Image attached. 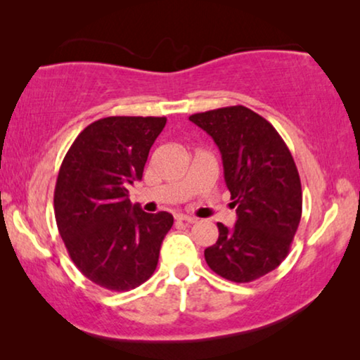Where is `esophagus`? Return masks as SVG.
<instances>
[{
    "mask_svg": "<svg viewBox=\"0 0 360 360\" xmlns=\"http://www.w3.org/2000/svg\"><path fill=\"white\" fill-rule=\"evenodd\" d=\"M175 218H176V221H181V223H186V224L196 223V219L191 218V216H188V214H176Z\"/></svg>",
    "mask_w": 360,
    "mask_h": 360,
    "instance_id": "esophagus-1",
    "label": "esophagus"
}]
</instances>
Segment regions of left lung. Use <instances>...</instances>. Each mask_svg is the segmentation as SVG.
Here are the masks:
<instances>
[{"instance_id":"1","label":"left lung","mask_w":360,"mask_h":360,"mask_svg":"<svg viewBox=\"0 0 360 360\" xmlns=\"http://www.w3.org/2000/svg\"><path fill=\"white\" fill-rule=\"evenodd\" d=\"M190 121L219 147L238 213L234 228L218 223V240L205 249V260L226 280L252 282L277 269L290 252L303 205L297 165L277 129L249 108L196 112Z\"/></svg>"}]
</instances>
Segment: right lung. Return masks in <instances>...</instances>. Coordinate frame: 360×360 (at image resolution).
<instances>
[{
  "instance_id": "obj_1",
  "label": "right lung",
  "mask_w": 360,
  "mask_h": 360,
  "mask_svg": "<svg viewBox=\"0 0 360 360\" xmlns=\"http://www.w3.org/2000/svg\"><path fill=\"white\" fill-rule=\"evenodd\" d=\"M167 117L110 116L86 126L63 157L53 211L72 262L93 283L129 292L154 274L174 224L167 211L132 205L149 150Z\"/></svg>"
}]
</instances>
